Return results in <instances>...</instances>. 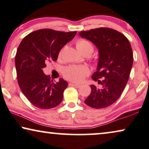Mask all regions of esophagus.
<instances>
[{"label": "esophagus", "mask_w": 149, "mask_h": 149, "mask_svg": "<svg viewBox=\"0 0 149 149\" xmlns=\"http://www.w3.org/2000/svg\"><path fill=\"white\" fill-rule=\"evenodd\" d=\"M70 85H72V86H74L75 87H77V88H79V87H81V85L79 84H76V83H70Z\"/></svg>", "instance_id": "esophagus-1"}]
</instances>
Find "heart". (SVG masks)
Wrapping results in <instances>:
<instances>
[{
    "label": "heart",
    "instance_id": "b5f03b06",
    "mask_svg": "<svg viewBox=\"0 0 149 149\" xmlns=\"http://www.w3.org/2000/svg\"><path fill=\"white\" fill-rule=\"evenodd\" d=\"M77 47L83 54L87 52L92 54L93 46L88 40L81 38L76 42ZM63 49L59 53V57L62 56ZM89 74V70L85 66H70L66 67L63 70V75L66 79L75 83H81L84 80L85 77Z\"/></svg>",
    "mask_w": 149,
    "mask_h": 149
}]
</instances>
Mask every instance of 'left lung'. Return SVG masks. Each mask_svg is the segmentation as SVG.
Wrapping results in <instances>:
<instances>
[{
  "instance_id": "obj_1",
  "label": "left lung",
  "mask_w": 149,
  "mask_h": 149,
  "mask_svg": "<svg viewBox=\"0 0 149 149\" xmlns=\"http://www.w3.org/2000/svg\"><path fill=\"white\" fill-rule=\"evenodd\" d=\"M79 35L92 42L99 50L97 71L91 78L102 88L91 85V94L85 103L93 109L107 108L119 98L129 79L133 65L131 45L125 35L109 28L81 31Z\"/></svg>"
}]
</instances>
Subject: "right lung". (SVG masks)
Listing matches in <instances>:
<instances>
[{"mask_svg":"<svg viewBox=\"0 0 149 149\" xmlns=\"http://www.w3.org/2000/svg\"><path fill=\"white\" fill-rule=\"evenodd\" d=\"M76 34L40 29L28 34L20 42L15 59L17 82L24 95L36 107L49 109L62 102L68 83L62 79L52 82L42 68L47 63L57 60L61 49Z\"/></svg>","mask_w":149,"mask_h":149,"instance_id":"1","label":"right lung"}]
</instances>
